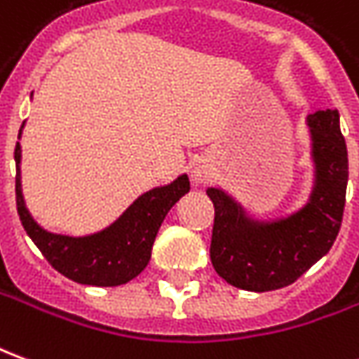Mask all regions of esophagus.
Returning <instances> with one entry per match:
<instances>
[{
	"mask_svg": "<svg viewBox=\"0 0 359 359\" xmlns=\"http://www.w3.org/2000/svg\"><path fill=\"white\" fill-rule=\"evenodd\" d=\"M208 175H210V172L205 171L203 167H198V169H194V175H192V177H194L196 182H203V180L208 179Z\"/></svg>",
	"mask_w": 359,
	"mask_h": 359,
	"instance_id": "1",
	"label": "esophagus"
}]
</instances>
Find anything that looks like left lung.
Here are the masks:
<instances>
[{"instance_id": "left-lung-1", "label": "left lung", "mask_w": 359, "mask_h": 359, "mask_svg": "<svg viewBox=\"0 0 359 359\" xmlns=\"http://www.w3.org/2000/svg\"><path fill=\"white\" fill-rule=\"evenodd\" d=\"M308 123L313 140L316 188L304 210L288 219L257 223L246 217L223 190H208L215 208L211 264L229 285L252 292L292 285L337 241L348 184V151L339 111H316Z\"/></svg>"}]
</instances>
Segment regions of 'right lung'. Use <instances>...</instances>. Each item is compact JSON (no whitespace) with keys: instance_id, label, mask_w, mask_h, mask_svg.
<instances>
[{"instance_id":"add662e5","label":"right lung","mask_w":359,"mask_h":359,"mask_svg":"<svg viewBox=\"0 0 359 359\" xmlns=\"http://www.w3.org/2000/svg\"><path fill=\"white\" fill-rule=\"evenodd\" d=\"M15 192L20 223L51 267L81 285L118 286L140 275L151 257V246L165 215L190 190V180L182 175L167 187L142 194L109 229L92 236L73 238L43 231L25 208L20 192L19 142L15 146Z\"/></svg>"}]
</instances>
